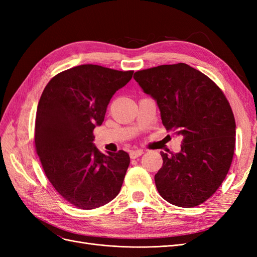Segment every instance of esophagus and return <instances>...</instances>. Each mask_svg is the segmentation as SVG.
Wrapping results in <instances>:
<instances>
[{"label": "esophagus", "instance_id": "1", "mask_svg": "<svg viewBox=\"0 0 257 257\" xmlns=\"http://www.w3.org/2000/svg\"><path fill=\"white\" fill-rule=\"evenodd\" d=\"M143 153H144L143 150H134V151H131L130 157H131V159H137L138 157L143 155Z\"/></svg>", "mask_w": 257, "mask_h": 257}]
</instances>
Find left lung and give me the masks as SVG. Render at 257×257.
Instances as JSON below:
<instances>
[{"instance_id":"left-lung-1","label":"left lung","mask_w":257,"mask_h":257,"mask_svg":"<svg viewBox=\"0 0 257 257\" xmlns=\"http://www.w3.org/2000/svg\"><path fill=\"white\" fill-rule=\"evenodd\" d=\"M157 102L163 125L182 136L181 151L161 152L154 176L160 195L178 207L203 204L220 188L235 151L236 122L227 98L205 74L185 63L134 74Z\"/></svg>"}]
</instances>
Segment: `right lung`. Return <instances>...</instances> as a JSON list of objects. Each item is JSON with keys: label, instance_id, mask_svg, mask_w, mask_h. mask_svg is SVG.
<instances>
[{"label": "right lung", "instance_id": "1", "mask_svg": "<svg viewBox=\"0 0 257 257\" xmlns=\"http://www.w3.org/2000/svg\"><path fill=\"white\" fill-rule=\"evenodd\" d=\"M133 73L83 64L59 73L43 91L35 119L36 152L53 188L77 208L104 206L121 190L130 155L100 152L93 130L102 125L112 95Z\"/></svg>", "mask_w": 257, "mask_h": 257}]
</instances>
